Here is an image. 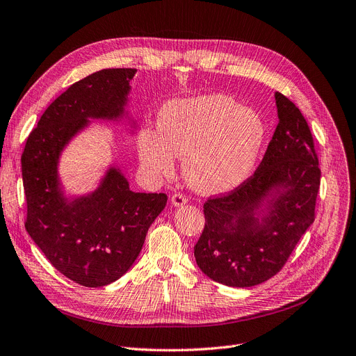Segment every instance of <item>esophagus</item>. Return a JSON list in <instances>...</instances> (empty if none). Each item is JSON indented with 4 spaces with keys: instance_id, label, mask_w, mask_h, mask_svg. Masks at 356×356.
I'll return each instance as SVG.
<instances>
[{
    "instance_id": "obj_1",
    "label": "esophagus",
    "mask_w": 356,
    "mask_h": 356,
    "mask_svg": "<svg viewBox=\"0 0 356 356\" xmlns=\"http://www.w3.org/2000/svg\"><path fill=\"white\" fill-rule=\"evenodd\" d=\"M186 202H188V199H186V196H184L183 193H175L172 196V204L175 207H183Z\"/></svg>"
}]
</instances>
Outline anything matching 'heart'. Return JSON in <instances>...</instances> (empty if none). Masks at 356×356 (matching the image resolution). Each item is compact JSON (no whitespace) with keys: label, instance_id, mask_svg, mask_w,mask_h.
I'll list each match as a JSON object with an SVG mask.
<instances>
[{"label":"heart","instance_id":"obj_1","mask_svg":"<svg viewBox=\"0 0 356 356\" xmlns=\"http://www.w3.org/2000/svg\"><path fill=\"white\" fill-rule=\"evenodd\" d=\"M159 128L138 134V156L145 172L170 177L177 156H184V175L204 193L234 189L249 177L265 147L268 128L257 112L234 97L212 92L165 102Z\"/></svg>","mask_w":356,"mask_h":356}]
</instances>
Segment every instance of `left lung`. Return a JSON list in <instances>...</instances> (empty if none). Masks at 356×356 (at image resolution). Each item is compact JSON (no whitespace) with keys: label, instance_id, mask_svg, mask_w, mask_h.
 I'll return each instance as SVG.
<instances>
[{"label":"left lung","instance_id":"8db88e82","mask_svg":"<svg viewBox=\"0 0 356 356\" xmlns=\"http://www.w3.org/2000/svg\"><path fill=\"white\" fill-rule=\"evenodd\" d=\"M275 100L280 123L254 175L204 204L195 259L212 281L227 286L270 280L316 218L321 172L312 131L288 97L275 92ZM264 207L267 213L259 220Z\"/></svg>","mask_w":356,"mask_h":356}]
</instances>
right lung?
I'll use <instances>...</instances> for the list:
<instances>
[{
	"instance_id": "right-lung-1",
	"label": "right lung",
	"mask_w": 356,
	"mask_h": 356,
	"mask_svg": "<svg viewBox=\"0 0 356 356\" xmlns=\"http://www.w3.org/2000/svg\"><path fill=\"white\" fill-rule=\"evenodd\" d=\"M135 72L102 70L74 83L40 116L22 154L27 233L56 270L88 288L109 285L128 272L167 204L165 193L131 191L116 167L87 196L68 202L59 188L60 151L88 119L123 115Z\"/></svg>"
}]
</instances>
